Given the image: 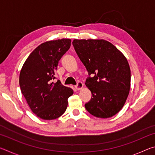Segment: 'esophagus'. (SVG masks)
<instances>
[{"label":"esophagus","instance_id":"esophagus-1","mask_svg":"<svg viewBox=\"0 0 155 155\" xmlns=\"http://www.w3.org/2000/svg\"><path fill=\"white\" fill-rule=\"evenodd\" d=\"M83 87V83L82 82H81V81H78L77 85H75V88L77 89V90H79Z\"/></svg>","mask_w":155,"mask_h":155}]
</instances>
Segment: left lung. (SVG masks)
<instances>
[{"label":"left lung","instance_id":"8db88e82","mask_svg":"<svg viewBox=\"0 0 155 155\" xmlns=\"http://www.w3.org/2000/svg\"><path fill=\"white\" fill-rule=\"evenodd\" d=\"M72 44L89 74L85 85L92 96L85 109L97 117L114 116L129 94L130 70L127 58L104 40H74Z\"/></svg>","mask_w":155,"mask_h":155}]
</instances>
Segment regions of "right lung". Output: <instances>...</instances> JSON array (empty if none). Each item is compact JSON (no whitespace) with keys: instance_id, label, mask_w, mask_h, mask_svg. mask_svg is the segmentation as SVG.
I'll return each instance as SVG.
<instances>
[{"instance_id":"right-lung-1","label":"right lung","mask_w":155,"mask_h":155,"mask_svg":"<svg viewBox=\"0 0 155 155\" xmlns=\"http://www.w3.org/2000/svg\"><path fill=\"white\" fill-rule=\"evenodd\" d=\"M71 40H52L41 44L26 60L20 74L21 92L37 116L54 120L61 116L68 107V98L73 94L55 77L59 61L69 50Z\"/></svg>"}]
</instances>
